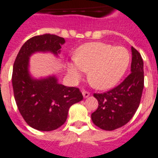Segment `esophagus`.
<instances>
[{
    "instance_id": "esophagus-1",
    "label": "esophagus",
    "mask_w": 158,
    "mask_h": 158,
    "mask_svg": "<svg viewBox=\"0 0 158 158\" xmlns=\"http://www.w3.org/2000/svg\"><path fill=\"white\" fill-rule=\"evenodd\" d=\"M82 94H83L84 98H88V97L90 95V93L89 92V91H85V90H84V91L82 92Z\"/></svg>"
}]
</instances>
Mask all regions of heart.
Returning a JSON list of instances; mask_svg holds the SVG:
<instances>
[{"instance_id": "obj_1", "label": "heart", "mask_w": 158, "mask_h": 158, "mask_svg": "<svg viewBox=\"0 0 158 158\" xmlns=\"http://www.w3.org/2000/svg\"><path fill=\"white\" fill-rule=\"evenodd\" d=\"M131 56L124 47L95 42L83 44L69 63V73L78 80L88 71V80L93 87L106 89L122 79L129 66Z\"/></svg>"}]
</instances>
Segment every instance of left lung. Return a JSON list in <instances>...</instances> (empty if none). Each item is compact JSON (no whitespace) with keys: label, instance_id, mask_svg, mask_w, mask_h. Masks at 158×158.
<instances>
[{"label":"left lung","instance_id":"1","mask_svg":"<svg viewBox=\"0 0 158 158\" xmlns=\"http://www.w3.org/2000/svg\"><path fill=\"white\" fill-rule=\"evenodd\" d=\"M131 74L114 89L94 94L98 102L91 114L93 123L101 129L112 131L124 126L135 114L144 87L143 61L140 53L132 47Z\"/></svg>","mask_w":158,"mask_h":158}]
</instances>
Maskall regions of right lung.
I'll return each instance as SVG.
<instances>
[{"mask_svg": "<svg viewBox=\"0 0 158 158\" xmlns=\"http://www.w3.org/2000/svg\"><path fill=\"white\" fill-rule=\"evenodd\" d=\"M64 43V38L52 34L34 36L23 44L13 65L12 86L19 112L29 126L40 131L61 127L70 106L83 99L79 88L58 84L55 77L35 80L28 73L31 54L50 51L57 55Z\"/></svg>", "mask_w": 158, "mask_h": 158, "instance_id": "right-lung-1", "label": "right lung"}]
</instances>
